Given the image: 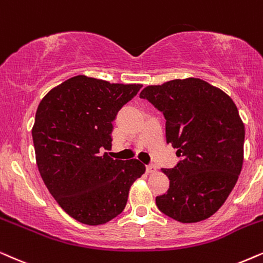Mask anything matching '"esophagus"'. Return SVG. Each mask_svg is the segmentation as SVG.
<instances>
[{"instance_id":"esophagus-1","label":"esophagus","mask_w":263,"mask_h":263,"mask_svg":"<svg viewBox=\"0 0 263 263\" xmlns=\"http://www.w3.org/2000/svg\"><path fill=\"white\" fill-rule=\"evenodd\" d=\"M146 172H148V173H155L156 172V166H154V164H149V166H146Z\"/></svg>"}]
</instances>
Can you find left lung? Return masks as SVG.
Listing matches in <instances>:
<instances>
[{"label":"left lung","instance_id":"8db88e82","mask_svg":"<svg viewBox=\"0 0 263 263\" xmlns=\"http://www.w3.org/2000/svg\"><path fill=\"white\" fill-rule=\"evenodd\" d=\"M166 119V142L181 161L162 168L167 194L156 197L164 215L183 223L211 218L236 185L244 160L246 129L232 99L199 78L174 79L142 90Z\"/></svg>","mask_w":263,"mask_h":263}]
</instances>
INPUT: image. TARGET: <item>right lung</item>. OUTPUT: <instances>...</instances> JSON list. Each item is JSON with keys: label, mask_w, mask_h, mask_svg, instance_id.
Here are the masks:
<instances>
[{"label": "right lung", "mask_w": 263, "mask_h": 263, "mask_svg": "<svg viewBox=\"0 0 263 263\" xmlns=\"http://www.w3.org/2000/svg\"><path fill=\"white\" fill-rule=\"evenodd\" d=\"M142 84L86 76L52 87L38 104L32 127L36 162L55 201L77 221H110L125 209L129 189L145 172L137 159L113 160L111 121Z\"/></svg>", "instance_id": "right-lung-1"}]
</instances>
